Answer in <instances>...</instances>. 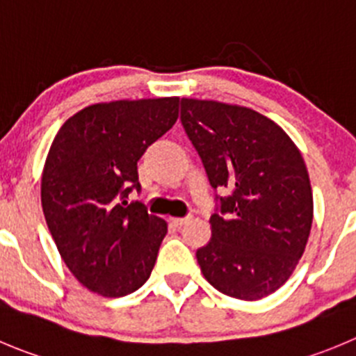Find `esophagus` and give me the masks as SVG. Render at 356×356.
Listing matches in <instances>:
<instances>
[{"label":"esophagus","mask_w":356,"mask_h":356,"mask_svg":"<svg viewBox=\"0 0 356 356\" xmlns=\"http://www.w3.org/2000/svg\"><path fill=\"white\" fill-rule=\"evenodd\" d=\"M192 220V215H187V216H180V218H171V222L175 223L176 227H181L185 225V223H188Z\"/></svg>","instance_id":"34e87169"}]
</instances>
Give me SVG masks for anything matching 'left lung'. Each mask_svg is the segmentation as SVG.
<instances>
[{
    "label": "left lung",
    "mask_w": 356,
    "mask_h": 356,
    "mask_svg": "<svg viewBox=\"0 0 356 356\" xmlns=\"http://www.w3.org/2000/svg\"><path fill=\"white\" fill-rule=\"evenodd\" d=\"M181 125L215 195L211 239L195 257L209 285L241 300L276 292L302 257L313 194L299 148L250 108L181 99Z\"/></svg>",
    "instance_id": "8db88e82"
}]
</instances>
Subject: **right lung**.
Returning <instances> with one entry per match:
<instances>
[{
	"label": "right lung",
	"instance_id": "1",
	"mask_svg": "<svg viewBox=\"0 0 356 356\" xmlns=\"http://www.w3.org/2000/svg\"><path fill=\"white\" fill-rule=\"evenodd\" d=\"M178 97L92 104L67 118L47 157L42 206L67 269L103 297L140 289L168 223L143 202L138 161L178 118Z\"/></svg>",
	"mask_w": 356,
	"mask_h": 356
}]
</instances>
